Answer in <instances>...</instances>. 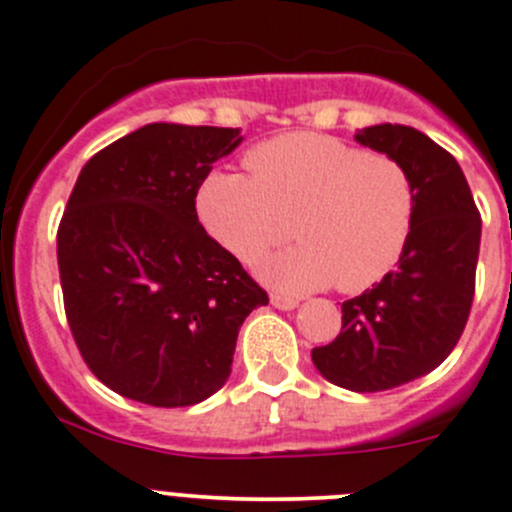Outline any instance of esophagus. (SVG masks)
I'll list each match as a JSON object with an SVG mask.
<instances>
[{
    "mask_svg": "<svg viewBox=\"0 0 512 512\" xmlns=\"http://www.w3.org/2000/svg\"><path fill=\"white\" fill-rule=\"evenodd\" d=\"M270 303L275 305L278 310H293L298 308V300L290 298V295H283V293H272L270 295Z\"/></svg>",
    "mask_w": 512,
    "mask_h": 512,
    "instance_id": "34e87169",
    "label": "esophagus"
}]
</instances>
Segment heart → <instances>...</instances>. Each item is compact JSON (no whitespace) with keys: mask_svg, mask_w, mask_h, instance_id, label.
Here are the masks:
<instances>
[{"mask_svg":"<svg viewBox=\"0 0 512 512\" xmlns=\"http://www.w3.org/2000/svg\"><path fill=\"white\" fill-rule=\"evenodd\" d=\"M247 169L212 171L197 214L217 245L252 262L295 234L298 245L267 257L257 275L290 293L336 283L361 293L394 270L414 219V186L389 156L323 133H288L247 154Z\"/></svg>","mask_w":512,"mask_h":512,"instance_id":"b5f03b06","label":"heart"}]
</instances>
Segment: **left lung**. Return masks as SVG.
<instances>
[{
  "label": "left lung",
  "instance_id": "left-lung-1",
  "mask_svg": "<svg viewBox=\"0 0 512 512\" xmlns=\"http://www.w3.org/2000/svg\"><path fill=\"white\" fill-rule=\"evenodd\" d=\"M353 138L399 161L414 186L412 232L396 267L346 300L336 341L310 353L323 379L369 394L429 374L457 346L475 295L482 222L460 164L422 131L379 123Z\"/></svg>",
  "mask_w": 512,
  "mask_h": 512
}]
</instances>
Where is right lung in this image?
Returning a JSON list of instances; mask_svg holds the SVG:
<instances>
[{
	"mask_svg": "<svg viewBox=\"0 0 512 512\" xmlns=\"http://www.w3.org/2000/svg\"><path fill=\"white\" fill-rule=\"evenodd\" d=\"M240 128L148 123L80 171L57 229L70 331L108 389L191 407L232 371L237 333L267 293L204 232L197 191Z\"/></svg>",
	"mask_w": 512,
	"mask_h": 512,
	"instance_id": "add662e5",
	"label": "right lung"
}]
</instances>
